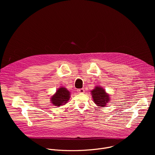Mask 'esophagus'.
<instances>
[{
    "label": "esophagus",
    "mask_w": 155,
    "mask_h": 155,
    "mask_svg": "<svg viewBox=\"0 0 155 155\" xmlns=\"http://www.w3.org/2000/svg\"><path fill=\"white\" fill-rule=\"evenodd\" d=\"M77 91L80 93H84V90L83 89V88H81V89H78L77 90Z\"/></svg>",
    "instance_id": "1"
}]
</instances>
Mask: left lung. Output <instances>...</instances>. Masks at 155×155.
I'll list each match as a JSON object with an SVG mask.
<instances>
[{"mask_svg": "<svg viewBox=\"0 0 155 155\" xmlns=\"http://www.w3.org/2000/svg\"><path fill=\"white\" fill-rule=\"evenodd\" d=\"M91 94L95 104L99 107H103L105 106L106 104L110 101L108 94L101 87L96 86L94 89L91 91Z\"/></svg>", "mask_w": 155, "mask_h": 155, "instance_id": "8db88e82", "label": "left lung"}]
</instances>
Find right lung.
<instances>
[{
    "label": "right lung",
    "mask_w": 155,
    "mask_h": 155,
    "mask_svg": "<svg viewBox=\"0 0 155 155\" xmlns=\"http://www.w3.org/2000/svg\"><path fill=\"white\" fill-rule=\"evenodd\" d=\"M51 99V101L54 105L60 106L66 104L69 100L70 92L64 87H60Z\"/></svg>",
    "instance_id": "add662e5"
}]
</instances>
